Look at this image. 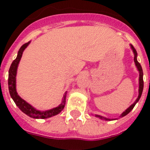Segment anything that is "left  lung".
Listing matches in <instances>:
<instances>
[{"instance_id": "obj_1", "label": "left lung", "mask_w": 150, "mask_h": 150, "mask_svg": "<svg viewBox=\"0 0 150 150\" xmlns=\"http://www.w3.org/2000/svg\"><path fill=\"white\" fill-rule=\"evenodd\" d=\"M131 47H132V49L133 52H134V54H135V57H134V61H135V65H136V67H137L138 70H139V96H138L137 100H135V102L133 103V104H132L130 106V107H128V109L126 110L125 111H124L122 114H121V117H122L125 116V115H127V114L129 113V112L132 110L134 108V107H135V105L136 104V103L139 100L140 97H141V96H142V90H143V86H144V82H143V71H142V66H141V64H140L139 62H138L137 61V52H136V50H135V49L134 48V47H133L132 45H131ZM96 117H99L101 119H105V120H110V119H108V118H105V117H101L100 116V115H96Z\"/></svg>"}]
</instances>
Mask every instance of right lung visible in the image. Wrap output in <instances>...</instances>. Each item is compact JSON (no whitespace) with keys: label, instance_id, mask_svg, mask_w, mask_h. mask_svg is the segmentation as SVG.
<instances>
[{"label":"right lung","instance_id":"add662e5","mask_svg":"<svg viewBox=\"0 0 150 150\" xmlns=\"http://www.w3.org/2000/svg\"><path fill=\"white\" fill-rule=\"evenodd\" d=\"M29 43H26L23 44L19 49L18 52L17 57L12 61V63L11 64V67L9 68V71H8V89H9V93L13 99L14 102L15 104L17 105L18 107L22 110L23 113L27 114L28 116L33 117V118H40V119H45L50 117L52 116L57 115L59 114L60 112L64 109V105H65V98H66V93L64 95L62 103L59 105L58 107L53 108L49 110H46V111H40L37 110L35 108L32 107L31 105L29 104L26 103L24 100H22L18 95L17 92H16V88H15V76H16V71H17V68L19 63L20 59L22 57V53L24 50L26 48V47L29 45Z\"/></svg>","mask_w":150,"mask_h":150}]
</instances>
